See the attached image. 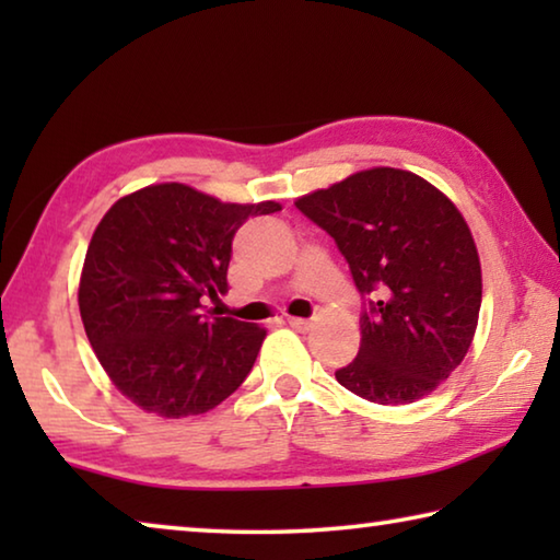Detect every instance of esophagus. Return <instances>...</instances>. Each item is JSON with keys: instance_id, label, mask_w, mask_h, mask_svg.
Wrapping results in <instances>:
<instances>
[{"instance_id": "1", "label": "esophagus", "mask_w": 560, "mask_h": 560, "mask_svg": "<svg viewBox=\"0 0 560 560\" xmlns=\"http://www.w3.org/2000/svg\"><path fill=\"white\" fill-rule=\"evenodd\" d=\"M289 326L293 330H299V334H306V330L314 328V324H311V320H306V318H289Z\"/></svg>"}]
</instances>
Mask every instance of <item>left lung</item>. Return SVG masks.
<instances>
[{"label": "left lung", "mask_w": 560, "mask_h": 560, "mask_svg": "<svg viewBox=\"0 0 560 560\" xmlns=\"http://www.w3.org/2000/svg\"><path fill=\"white\" fill-rule=\"evenodd\" d=\"M296 207L334 236L365 301L360 350L336 381L377 405L430 395L467 355L481 306L479 254L457 207L395 167L363 170Z\"/></svg>", "instance_id": "1"}]
</instances>
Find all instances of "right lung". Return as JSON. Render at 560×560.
<instances>
[{
    "instance_id": "add662e5",
    "label": "right lung",
    "mask_w": 560,
    "mask_h": 560,
    "mask_svg": "<svg viewBox=\"0 0 560 560\" xmlns=\"http://www.w3.org/2000/svg\"><path fill=\"white\" fill-rule=\"evenodd\" d=\"M279 202L232 205L165 183L110 207L81 271V320L103 371L128 400L167 420L202 415L249 375L267 330L202 314L226 291L232 240Z\"/></svg>"
}]
</instances>
